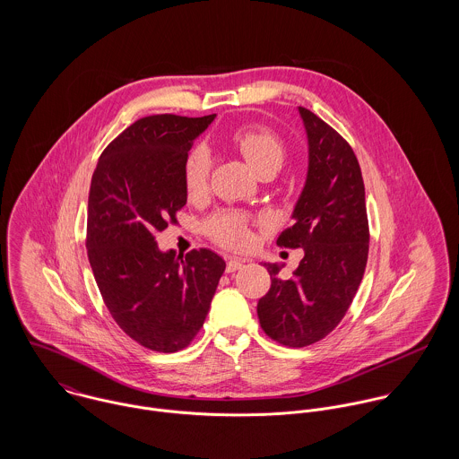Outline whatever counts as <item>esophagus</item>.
I'll list each match as a JSON object with an SVG mask.
<instances>
[{"label": "esophagus", "instance_id": "1", "mask_svg": "<svg viewBox=\"0 0 459 459\" xmlns=\"http://www.w3.org/2000/svg\"><path fill=\"white\" fill-rule=\"evenodd\" d=\"M244 264H246V262H242V260H237V258H230L228 263H226V272H228V273H233V272L240 270Z\"/></svg>", "mask_w": 459, "mask_h": 459}]
</instances>
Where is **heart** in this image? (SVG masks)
Here are the masks:
<instances>
[{
  "label": "heart",
  "mask_w": 459,
  "mask_h": 459,
  "mask_svg": "<svg viewBox=\"0 0 459 459\" xmlns=\"http://www.w3.org/2000/svg\"><path fill=\"white\" fill-rule=\"evenodd\" d=\"M230 141L255 173L264 166L279 168L284 160V144L281 137L264 127H240L230 134ZM208 173L210 155L206 148H193L184 162V184L191 196L204 191ZM204 228L212 240L224 247L244 249L251 242V221L237 212H219L206 221Z\"/></svg>",
  "instance_id": "obj_1"
}]
</instances>
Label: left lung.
I'll use <instances>...</instances> for the list:
<instances>
[{"label": "left lung", "mask_w": 459, "mask_h": 459, "mask_svg": "<svg viewBox=\"0 0 459 459\" xmlns=\"http://www.w3.org/2000/svg\"><path fill=\"white\" fill-rule=\"evenodd\" d=\"M309 166L293 208L295 224L277 244L304 249L293 277L281 279L277 263H264L272 284L258 302V318L273 341L302 348L328 335L344 318L366 270L369 224L359 160L351 146L306 108Z\"/></svg>", "instance_id": "1"}]
</instances>
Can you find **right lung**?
<instances>
[{
  "mask_svg": "<svg viewBox=\"0 0 459 459\" xmlns=\"http://www.w3.org/2000/svg\"><path fill=\"white\" fill-rule=\"evenodd\" d=\"M213 118H141L108 144L91 177L86 249L97 286L120 328L153 351L191 344L226 268L210 249L184 258L155 242L187 203L184 162Z\"/></svg>",
  "mask_w": 459,
  "mask_h": 459,
  "instance_id": "right-lung-1",
  "label": "right lung"
}]
</instances>
